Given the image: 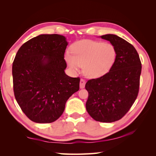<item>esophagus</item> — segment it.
<instances>
[{
	"mask_svg": "<svg viewBox=\"0 0 156 156\" xmlns=\"http://www.w3.org/2000/svg\"><path fill=\"white\" fill-rule=\"evenodd\" d=\"M85 84H86V82L83 79H81L80 81V88H84L85 87Z\"/></svg>",
	"mask_w": 156,
	"mask_h": 156,
	"instance_id": "obj_1",
	"label": "esophagus"
}]
</instances>
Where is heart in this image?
Instances as JSON below:
<instances>
[{
	"mask_svg": "<svg viewBox=\"0 0 156 156\" xmlns=\"http://www.w3.org/2000/svg\"><path fill=\"white\" fill-rule=\"evenodd\" d=\"M72 54L67 52L65 59L72 71L83 68L88 78L101 77L110 70L117 58V50L110 43L84 40L74 45Z\"/></svg>",
	"mask_w": 156,
	"mask_h": 156,
	"instance_id": "1",
	"label": "heart"
}]
</instances>
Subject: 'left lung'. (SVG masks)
I'll return each mask as SVG.
<instances>
[{
  "mask_svg": "<svg viewBox=\"0 0 156 156\" xmlns=\"http://www.w3.org/2000/svg\"><path fill=\"white\" fill-rule=\"evenodd\" d=\"M117 50V58L108 72L88 80L86 108L95 121L112 122L127 113L137 98L141 63L136 49L125 39L113 34L101 36Z\"/></svg>",
  "mask_w": 156,
  "mask_h": 156,
  "instance_id": "left-lung-1",
  "label": "left lung"
}]
</instances>
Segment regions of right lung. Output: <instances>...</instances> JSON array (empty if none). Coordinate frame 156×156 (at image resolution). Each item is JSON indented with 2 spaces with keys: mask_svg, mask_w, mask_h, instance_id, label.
<instances>
[{
  "mask_svg": "<svg viewBox=\"0 0 156 156\" xmlns=\"http://www.w3.org/2000/svg\"><path fill=\"white\" fill-rule=\"evenodd\" d=\"M64 36L43 34L19 48L12 64L13 90L23 112L32 121L49 123L60 117L68 99L80 88V78L64 70Z\"/></svg>",
  "mask_w": 156,
  "mask_h": 156,
  "instance_id": "1",
  "label": "right lung"
}]
</instances>
